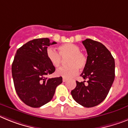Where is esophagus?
Instances as JSON below:
<instances>
[{
  "mask_svg": "<svg viewBox=\"0 0 128 128\" xmlns=\"http://www.w3.org/2000/svg\"><path fill=\"white\" fill-rule=\"evenodd\" d=\"M67 80H67V78H63V82H66Z\"/></svg>",
  "mask_w": 128,
  "mask_h": 128,
  "instance_id": "1",
  "label": "esophagus"
}]
</instances>
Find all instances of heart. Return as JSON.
Instances as JSON below:
<instances>
[{
    "label": "heart",
    "mask_w": 128,
    "mask_h": 128,
    "mask_svg": "<svg viewBox=\"0 0 128 128\" xmlns=\"http://www.w3.org/2000/svg\"><path fill=\"white\" fill-rule=\"evenodd\" d=\"M59 52L52 48H49L46 50V56L51 64L55 68L61 66L62 58L68 57L66 67L58 69L56 72L58 76L65 78H71L77 74L78 69L82 70L87 65V56L80 51V47L74 43H66L58 47Z\"/></svg>",
    "instance_id": "b5f03b06"
}]
</instances>
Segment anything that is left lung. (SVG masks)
I'll return each instance as SVG.
<instances>
[{"instance_id":"1","label":"left lung","mask_w":128,"mask_h":128,"mask_svg":"<svg viewBox=\"0 0 128 128\" xmlns=\"http://www.w3.org/2000/svg\"><path fill=\"white\" fill-rule=\"evenodd\" d=\"M87 52V62L80 76L86 81H76L71 91L75 101L86 108L98 106L105 100L114 80V60L103 44L90 39L82 41Z\"/></svg>"}]
</instances>
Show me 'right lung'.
<instances>
[{
    "mask_svg": "<svg viewBox=\"0 0 128 128\" xmlns=\"http://www.w3.org/2000/svg\"><path fill=\"white\" fill-rule=\"evenodd\" d=\"M56 43L48 38L35 39L15 54L12 66L14 86L17 95L28 106L39 108L49 102L63 82L62 77H46L56 70L47 58V48Z\"/></svg>",
    "mask_w": 128,
    "mask_h": 128,
    "instance_id": "obj_1",
    "label": "right lung"
}]
</instances>
